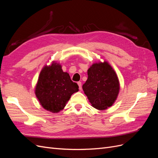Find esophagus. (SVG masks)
<instances>
[{
  "label": "esophagus",
  "mask_w": 158,
  "mask_h": 158,
  "mask_svg": "<svg viewBox=\"0 0 158 158\" xmlns=\"http://www.w3.org/2000/svg\"><path fill=\"white\" fill-rule=\"evenodd\" d=\"M77 84H78V86H79V89L80 90L82 89V83H81V82H78Z\"/></svg>",
  "instance_id": "1"
}]
</instances>
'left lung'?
Listing matches in <instances>:
<instances>
[{"label": "left lung", "mask_w": 158, "mask_h": 158, "mask_svg": "<svg viewBox=\"0 0 158 158\" xmlns=\"http://www.w3.org/2000/svg\"><path fill=\"white\" fill-rule=\"evenodd\" d=\"M88 79L82 85L92 106L100 111L112 106L117 99L120 82L117 73L107 61H99L90 66Z\"/></svg>", "instance_id": "obj_1"}]
</instances>
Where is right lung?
Here are the masks:
<instances>
[{"label": "right lung", "mask_w": 158, "mask_h": 158, "mask_svg": "<svg viewBox=\"0 0 158 158\" xmlns=\"http://www.w3.org/2000/svg\"><path fill=\"white\" fill-rule=\"evenodd\" d=\"M78 84L71 80L56 61L45 65L41 69L35 88V94L41 106L52 113L60 112L71 95L78 92Z\"/></svg>", "instance_id": "add662e5"}]
</instances>
